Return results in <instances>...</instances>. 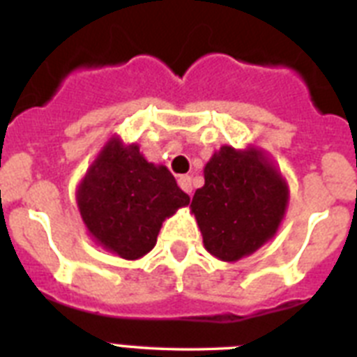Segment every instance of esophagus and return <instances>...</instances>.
<instances>
[{
	"instance_id": "esophagus-1",
	"label": "esophagus",
	"mask_w": 357,
	"mask_h": 357,
	"mask_svg": "<svg viewBox=\"0 0 357 357\" xmlns=\"http://www.w3.org/2000/svg\"><path fill=\"white\" fill-rule=\"evenodd\" d=\"M176 182H178V185H181L182 191H185L188 195H191V191H193V185H191V176L181 175L178 178H176Z\"/></svg>"
}]
</instances>
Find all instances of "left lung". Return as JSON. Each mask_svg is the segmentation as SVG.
I'll return each instance as SVG.
<instances>
[{"mask_svg": "<svg viewBox=\"0 0 357 357\" xmlns=\"http://www.w3.org/2000/svg\"><path fill=\"white\" fill-rule=\"evenodd\" d=\"M204 178L206 184L195 191L191 213L211 255L236 263L277 234L289 189L263 150L225 144L206 164Z\"/></svg>", "mask_w": 357, "mask_h": 357, "instance_id": "1", "label": "left lung"}]
</instances>
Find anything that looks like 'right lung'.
Wrapping results in <instances>:
<instances>
[{
    "label": "right lung",
    "instance_id": "add662e5",
    "mask_svg": "<svg viewBox=\"0 0 357 357\" xmlns=\"http://www.w3.org/2000/svg\"><path fill=\"white\" fill-rule=\"evenodd\" d=\"M189 204L162 164L148 162L139 144L112 135L77 189L82 222L98 247L135 261L155 247L166 218Z\"/></svg>",
    "mask_w": 357,
    "mask_h": 357
}]
</instances>
